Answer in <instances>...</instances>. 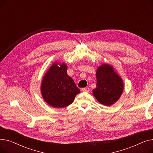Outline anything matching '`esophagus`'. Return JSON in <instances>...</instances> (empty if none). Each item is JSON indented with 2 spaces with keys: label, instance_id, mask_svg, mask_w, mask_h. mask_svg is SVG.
Listing matches in <instances>:
<instances>
[{
  "label": "esophagus",
  "instance_id": "esophagus-1",
  "mask_svg": "<svg viewBox=\"0 0 153 153\" xmlns=\"http://www.w3.org/2000/svg\"><path fill=\"white\" fill-rule=\"evenodd\" d=\"M81 91L82 92H89L90 89H89V87H84V88H82Z\"/></svg>",
  "mask_w": 153,
  "mask_h": 153
}]
</instances>
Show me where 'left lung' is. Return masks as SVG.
Here are the masks:
<instances>
[{
  "label": "left lung",
  "mask_w": 153,
  "mask_h": 153,
  "mask_svg": "<svg viewBox=\"0 0 153 153\" xmlns=\"http://www.w3.org/2000/svg\"><path fill=\"white\" fill-rule=\"evenodd\" d=\"M97 86L93 94L100 103L110 106L117 102L123 91L121 77L109 64H104L99 67L96 72Z\"/></svg>",
  "instance_id": "1"
}]
</instances>
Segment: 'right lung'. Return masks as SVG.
I'll list each match as a JSON object with an SVG mask.
<instances>
[{"instance_id":"add662e5","label":"right lung","mask_w":153,"mask_h":153,"mask_svg":"<svg viewBox=\"0 0 153 153\" xmlns=\"http://www.w3.org/2000/svg\"><path fill=\"white\" fill-rule=\"evenodd\" d=\"M41 91L44 100L50 105L63 108L73 102L76 95L80 93L72 79L67 74L65 64L54 63L43 77Z\"/></svg>"}]
</instances>
